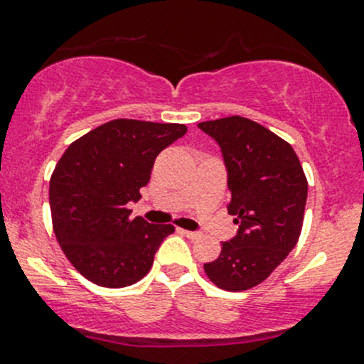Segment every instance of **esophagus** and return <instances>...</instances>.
Listing matches in <instances>:
<instances>
[{"mask_svg":"<svg viewBox=\"0 0 364 364\" xmlns=\"http://www.w3.org/2000/svg\"><path fill=\"white\" fill-rule=\"evenodd\" d=\"M179 232H181V234H185L188 239H200L201 237V234L200 232H193V230H185V229H179Z\"/></svg>","mask_w":364,"mask_h":364,"instance_id":"esophagus-1","label":"esophagus"}]
</instances>
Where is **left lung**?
<instances>
[{
  "instance_id": "8db88e82",
  "label": "left lung",
  "mask_w": 364,
  "mask_h": 364,
  "mask_svg": "<svg viewBox=\"0 0 364 364\" xmlns=\"http://www.w3.org/2000/svg\"><path fill=\"white\" fill-rule=\"evenodd\" d=\"M198 127L222 149L237 235L203 264L210 282L244 291L264 282L296 246L309 183L293 147L249 118L234 115Z\"/></svg>"
}]
</instances>
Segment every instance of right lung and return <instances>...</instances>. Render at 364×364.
Instances as JSON below:
<instances>
[{
	"label": "right lung",
	"instance_id": "obj_1",
	"mask_svg": "<svg viewBox=\"0 0 364 364\" xmlns=\"http://www.w3.org/2000/svg\"><path fill=\"white\" fill-rule=\"evenodd\" d=\"M183 124L117 118L65 149L50 176L52 227L71 264L91 283L124 288L151 269L171 224L130 218L157 154L186 134Z\"/></svg>",
	"mask_w": 364,
	"mask_h": 364
}]
</instances>
